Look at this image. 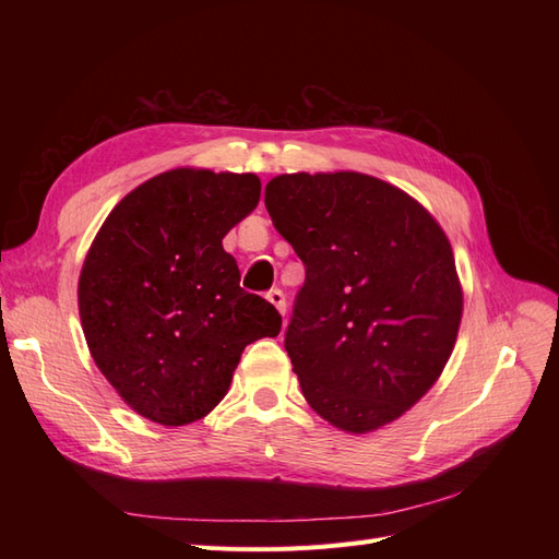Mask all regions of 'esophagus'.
<instances>
[{"label": "esophagus", "mask_w": 559, "mask_h": 559, "mask_svg": "<svg viewBox=\"0 0 559 559\" xmlns=\"http://www.w3.org/2000/svg\"><path fill=\"white\" fill-rule=\"evenodd\" d=\"M265 298H267L270 302H273V306L280 310V314L286 312V296H284L282 289H270Z\"/></svg>", "instance_id": "34e87169"}]
</instances>
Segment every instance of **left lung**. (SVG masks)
Returning <instances> with one entry per match:
<instances>
[{"label": "left lung", "instance_id": "left-lung-1", "mask_svg": "<svg viewBox=\"0 0 559 559\" xmlns=\"http://www.w3.org/2000/svg\"><path fill=\"white\" fill-rule=\"evenodd\" d=\"M265 210L306 265L284 333L302 396L343 431L384 427L429 392L460 331L445 233L359 173L275 177Z\"/></svg>", "mask_w": 559, "mask_h": 559}]
</instances>
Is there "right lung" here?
Instances as JSON below:
<instances>
[{"label":"right lung","mask_w":559,"mask_h":559,"mask_svg":"<svg viewBox=\"0 0 559 559\" xmlns=\"http://www.w3.org/2000/svg\"><path fill=\"white\" fill-rule=\"evenodd\" d=\"M257 175L163 173L107 216L79 280L86 343L134 413L165 427L205 417L242 352L282 314L240 286L224 235L259 205Z\"/></svg>","instance_id":"obj_1"}]
</instances>
